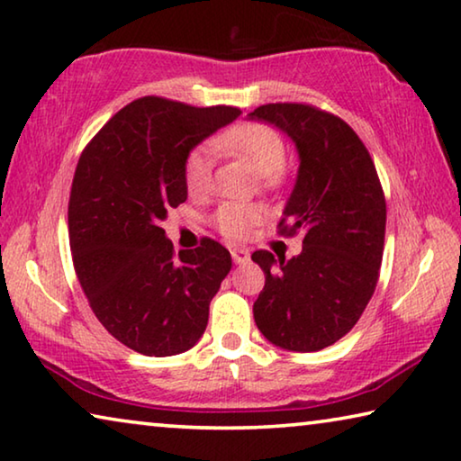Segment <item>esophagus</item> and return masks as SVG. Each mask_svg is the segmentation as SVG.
I'll list each match as a JSON object with an SVG mask.
<instances>
[{
  "instance_id": "1",
  "label": "esophagus",
  "mask_w": 461,
  "mask_h": 461,
  "mask_svg": "<svg viewBox=\"0 0 461 461\" xmlns=\"http://www.w3.org/2000/svg\"><path fill=\"white\" fill-rule=\"evenodd\" d=\"M231 258L236 265H246L248 260H250V252L246 250V248H231Z\"/></svg>"
}]
</instances>
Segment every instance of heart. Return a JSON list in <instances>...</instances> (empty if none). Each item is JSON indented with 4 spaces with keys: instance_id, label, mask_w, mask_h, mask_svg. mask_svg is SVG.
I'll list each match as a JSON object with an SVG mask.
<instances>
[{
    "instance_id": "1",
    "label": "heart",
    "mask_w": 461,
    "mask_h": 461,
    "mask_svg": "<svg viewBox=\"0 0 461 461\" xmlns=\"http://www.w3.org/2000/svg\"><path fill=\"white\" fill-rule=\"evenodd\" d=\"M211 148L219 153L242 159L244 164L258 174L265 186H281L287 178L285 167V143L283 137L273 127L257 121H244L228 127L211 139ZM211 151L196 148L186 156L185 182L188 193L201 196L211 186ZM262 219V209L250 203H225L215 211L213 221L225 238L242 240Z\"/></svg>"
}]
</instances>
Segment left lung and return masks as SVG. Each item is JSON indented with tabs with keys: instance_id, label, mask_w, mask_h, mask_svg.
Masks as SVG:
<instances>
[{
	"instance_id": "obj_1",
	"label": "left lung",
	"mask_w": 461,
	"mask_h": 461,
	"mask_svg": "<svg viewBox=\"0 0 461 461\" xmlns=\"http://www.w3.org/2000/svg\"><path fill=\"white\" fill-rule=\"evenodd\" d=\"M250 119L294 139L299 172L279 233H303L294 258L252 254L265 270L254 322L273 345L312 353L350 332L374 295L385 238L384 188L359 135L336 114L276 102L258 106Z\"/></svg>"
}]
</instances>
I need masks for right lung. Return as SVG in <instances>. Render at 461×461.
Masks as SVG:
<instances>
[{"instance_id": "add662e5", "label": "right lung", "mask_w": 461, "mask_h": 461, "mask_svg": "<svg viewBox=\"0 0 461 461\" xmlns=\"http://www.w3.org/2000/svg\"><path fill=\"white\" fill-rule=\"evenodd\" d=\"M240 113L143 96L79 156L68 209L73 268L100 324L137 353H185L207 328L230 252L203 238L176 254L162 221L186 201L188 153Z\"/></svg>"}]
</instances>
